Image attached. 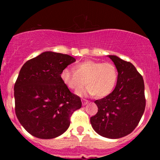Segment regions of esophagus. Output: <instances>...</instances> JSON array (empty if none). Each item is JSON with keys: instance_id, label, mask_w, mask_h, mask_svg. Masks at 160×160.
Returning a JSON list of instances; mask_svg holds the SVG:
<instances>
[{"instance_id": "obj_1", "label": "esophagus", "mask_w": 160, "mask_h": 160, "mask_svg": "<svg viewBox=\"0 0 160 160\" xmlns=\"http://www.w3.org/2000/svg\"><path fill=\"white\" fill-rule=\"evenodd\" d=\"M88 102H89V101L86 100V99H82V105H86V104H88Z\"/></svg>"}]
</instances>
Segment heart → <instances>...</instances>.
I'll list each match as a JSON object with an SVG mask.
<instances>
[{
	"mask_svg": "<svg viewBox=\"0 0 160 160\" xmlns=\"http://www.w3.org/2000/svg\"><path fill=\"white\" fill-rule=\"evenodd\" d=\"M75 71L65 68L61 73V79L65 85L75 92L79 91L85 85L84 91L79 92L80 95H95L98 97L107 96L112 92L117 84L118 72L111 62L86 60L74 67Z\"/></svg>",
	"mask_w": 160,
	"mask_h": 160,
	"instance_id": "b5f03b06",
	"label": "heart"
}]
</instances>
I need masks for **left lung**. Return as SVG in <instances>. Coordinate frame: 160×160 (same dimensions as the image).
<instances>
[{"label": "left lung", "mask_w": 160, "mask_h": 160, "mask_svg": "<svg viewBox=\"0 0 160 160\" xmlns=\"http://www.w3.org/2000/svg\"><path fill=\"white\" fill-rule=\"evenodd\" d=\"M118 72L114 90L95 101L98 112L90 118L93 129L108 138H120L136 128L144 112L146 99L142 76L131 62L108 56Z\"/></svg>", "instance_id": "8db88e82"}]
</instances>
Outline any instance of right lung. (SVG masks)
Here are the masks:
<instances>
[{
    "mask_svg": "<svg viewBox=\"0 0 160 160\" xmlns=\"http://www.w3.org/2000/svg\"><path fill=\"white\" fill-rule=\"evenodd\" d=\"M76 59L44 52L24 64L14 85L15 111L24 128L41 139L54 138L68 129L71 117L82 106L61 79L62 70Z\"/></svg>",
    "mask_w": 160,
    "mask_h": 160,
    "instance_id": "right-lung-1",
    "label": "right lung"
}]
</instances>
